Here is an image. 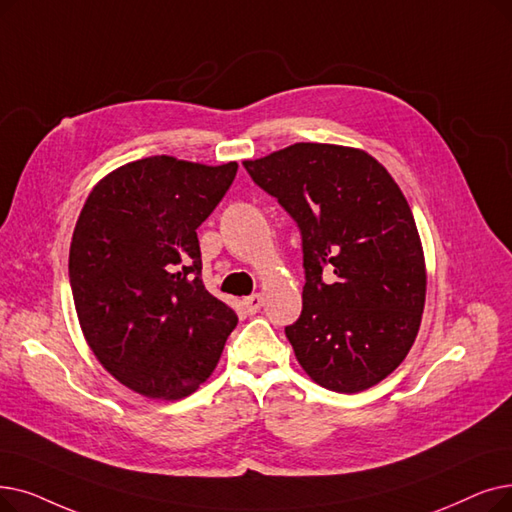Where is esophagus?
Here are the masks:
<instances>
[{
	"label": "esophagus",
	"instance_id": "1",
	"mask_svg": "<svg viewBox=\"0 0 512 512\" xmlns=\"http://www.w3.org/2000/svg\"><path fill=\"white\" fill-rule=\"evenodd\" d=\"M240 305H242L244 314L253 316V314H257V311H259L261 305H263V295H261V293H255V295H251V297H244Z\"/></svg>",
	"mask_w": 512,
	"mask_h": 512
}]
</instances>
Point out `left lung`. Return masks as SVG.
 <instances>
[{
	"label": "left lung",
	"instance_id": "1",
	"mask_svg": "<svg viewBox=\"0 0 512 512\" xmlns=\"http://www.w3.org/2000/svg\"><path fill=\"white\" fill-rule=\"evenodd\" d=\"M242 165L301 230L303 309L284 328L301 368L339 393L381 383L408 355L427 295L406 196L358 148L299 142Z\"/></svg>",
	"mask_w": 512,
	"mask_h": 512
}]
</instances>
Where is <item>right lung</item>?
<instances>
[{
    "label": "right lung",
    "instance_id": "right-lung-1",
    "mask_svg": "<svg viewBox=\"0 0 512 512\" xmlns=\"http://www.w3.org/2000/svg\"><path fill=\"white\" fill-rule=\"evenodd\" d=\"M236 171L161 154L115 169L87 196L69 253L73 301L87 345L131 391L194 393L238 324L203 284L196 236Z\"/></svg>",
    "mask_w": 512,
    "mask_h": 512
}]
</instances>
